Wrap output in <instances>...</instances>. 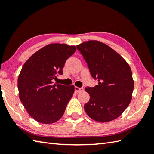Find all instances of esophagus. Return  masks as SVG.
I'll list each match as a JSON object with an SVG mask.
<instances>
[{"label":"esophagus","instance_id":"obj_1","mask_svg":"<svg viewBox=\"0 0 154 154\" xmlns=\"http://www.w3.org/2000/svg\"><path fill=\"white\" fill-rule=\"evenodd\" d=\"M82 91H84V88H79L78 87H75V93H80Z\"/></svg>","mask_w":154,"mask_h":154}]
</instances>
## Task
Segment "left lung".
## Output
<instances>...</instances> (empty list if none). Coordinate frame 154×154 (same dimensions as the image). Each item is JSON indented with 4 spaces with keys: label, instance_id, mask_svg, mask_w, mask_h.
<instances>
[{
    "label": "left lung",
    "instance_id": "left-lung-1",
    "mask_svg": "<svg viewBox=\"0 0 154 154\" xmlns=\"http://www.w3.org/2000/svg\"><path fill=\"white\" fill-rule=\"evenodd\" d=\"M98 85L86 87L90 99L84 108L93 120L107 122L116 119L132 99L134 80L127 62L108 45L88 40L76 46Z\"/></svg>",
    "mask_w": 154,
    "mask_h": 154
}]
</instances>
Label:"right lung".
Masks as SVG:
<instances>
[{"instance_id":"1","label":"right lung","mask_w":154,"mask_h":154,"mask_svg":"<svg viewBox=\"0 0 154 154\" xmlns=\"http://www.w3.org/2000/svg\"><path fill=\"white\" fill-rule=\"evenodd\" d=\"M76 50L75 46L52 43L34 53L18 76L19 97L27 112L42 124L57 122L63 115L74 93V86L53 84L63 74L66 61Z\"/></svg>"}]
</instances>
